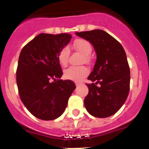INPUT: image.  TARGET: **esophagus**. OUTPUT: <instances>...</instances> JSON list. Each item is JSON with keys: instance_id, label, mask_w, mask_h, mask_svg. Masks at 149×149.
<instances>
[{"instance_id": "1", "label": "esophagus", "mask_w": 149, "mask_h": 149, "mask_svg": "<svg viewBox=\"0 0 149 149\" xmlns=\"http://www.w3.org/2000/svg\"><path fill=\"white\" fill-rule=\"evenodd\" d=\"M75 85L77 86H80V85H81V84H80V83H77V82H76L75 83Z\"/></svg>"}]
</instances>
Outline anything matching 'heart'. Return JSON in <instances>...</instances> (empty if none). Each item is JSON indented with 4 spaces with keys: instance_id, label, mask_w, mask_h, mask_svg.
Wrapping results in <instances>:
<instances>
[{
    "instance_id": "1",
    "label": "heart",
    "mask_w": 149,
    "mask_h": 149,
    "mask_svg": "<svg viewBox=\"0 0 149 149\" xmlns=\"http://www.w3.org/2000/svg\"><path fill=\"white\" fill-rule=\"evenodd\" d=\"M73 48L84 55V61L89 63L90 57L89 55L93 51L92 45L89 41L84 39H77L73 42ZM70 51L67 47L62 48L58 53V61L62 66L68 64ZM89 74L88 68L85 66H71L64 71V77L67 80L74 81H81Z\"/></svg>"
}]
</instances>
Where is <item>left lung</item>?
I'll use <instances>...</instances> for the list:
<instances>
[{
	"label": "left lung",
	"instance_id": "8db88e82",
	"mask_svg": "<svg viewBox=\"0 0 149 149\" xmlns=\"http://www.w3.org/2000/svg\"><path fill=\"white\" fill-rule=\"evenodd\" d=\"M93 45L97 59L86 84L84 105L89 114L106 118L122 107L130 90V68L122 45L102 30L76 33Z\"/></svg>",
	"mask_w": 149,
	"mask_h": 149
}]
</instances>
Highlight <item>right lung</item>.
<instances>
[{
    "label": "right lung",
    "instance_id": "right-lung-1",
    "mask_svg": "<svg viewBox=\"0 0 149 149\" xmlns=\"http://www.w3.org/2000/svg\"><path fill=\"white\" fill-rule=\"evenodd\" d=\"M69 33H40L21 51L16 70L18 94L24 105L38 119L49 121L65 111L75 84L63 81L59 51L72 39Z\"/></svg>",
    "mask_w": 149,
    "mask_h": 149
}]
</instances>
